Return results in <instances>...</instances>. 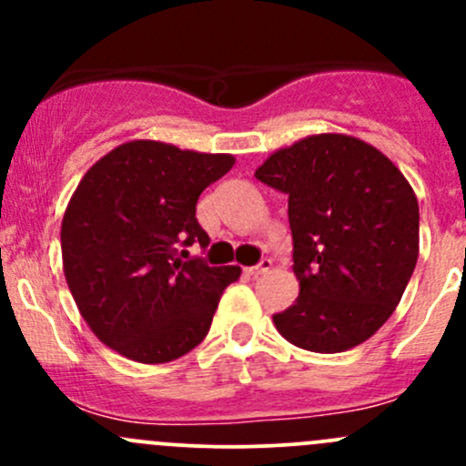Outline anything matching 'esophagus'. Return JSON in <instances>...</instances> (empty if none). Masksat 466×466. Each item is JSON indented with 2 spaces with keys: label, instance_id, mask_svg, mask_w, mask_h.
Returning <instances> with one entry per match:
<instances>
[{
  "label": "esophagus",
  "instance_id": "esophagus-1",
  "mask_svg": "<svg viewBox=\"0 0 466 466\" xmlns=\"http://www.w3.org/2000/svg\"><path fill=\"white\" fill-rule=\"evenodd\" d=\"M270 266H272V261H270V259H261V263H257V266L248 268V275H252V277L266 275V272L270 270Z\"/></svg>",
  "mask_w": 466,
  "mask_h": 466
}]
</instances>
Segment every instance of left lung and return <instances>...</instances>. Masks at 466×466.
<instances>
[{
    "label": "left lung",
    "mask_w": 466,
    "mask_h": 466,
    "mask_svg": "<svg viewBox=\"0 0 466 466\" xmlns=\"http://www.w3.org/2000/svg\"><path fill=\"white\" fill-rule=\"evenodd\" d=\"M289 196L299 298L272 316L302 350L338 354L394 313L420 257L410 182L372 144L322 133L279 148L255 171Z\"/></svg>",
    "instance_id": "obj_1"
}]
</instances>
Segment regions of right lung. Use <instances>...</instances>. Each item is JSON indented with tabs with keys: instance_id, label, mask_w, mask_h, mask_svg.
<instances>
[{
	"instance_id": "right-lung-1",
	"label": "right lung",
	"mask_w": 466,
	"mask_h": 466,
	"mask_svg": "<svg viewBox=\"0 0 466 466\" xmlns=\"http://www.w3.org/2000/svg\"><path fill=\"white\" fill-rule=\"evenodd\" d=\"M234 155L135 139L83 176L60 228L63 270L83 320L116 354L146 365L203 342L238 266H207L189 248L209 237L196 203Z\"/></svg>"
}]
</instances>
